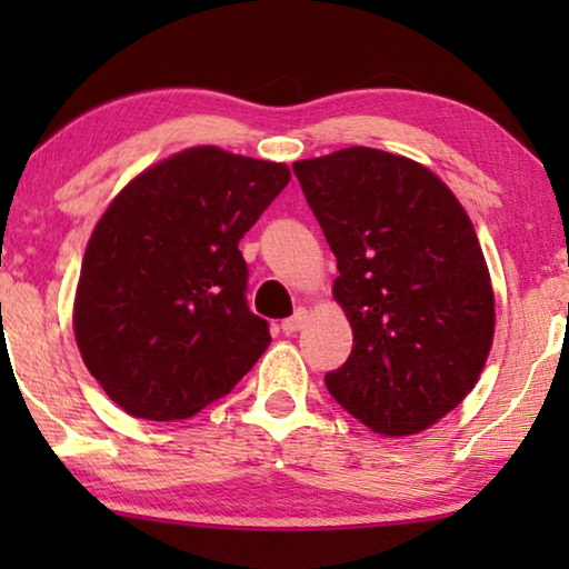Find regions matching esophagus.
I'll return each instance as SVG.
<instances>
[{
	"label": "esophagus",
	"mask_w": 569,
	"mask_h": 569,
	"mask_svg": "<svg viewBox=\"0 0 569 569\" xmlns=\"http://www.w3.org/2000/svg\"><path fill=\"white\" fill-rule=\"evenodd\" d=\"M306 321H308V310H298V313L295 316H290V318H284L282 321V331L284 333H295V331H300L302 326H306Z\"/></svg>",
	"instance_id": "obj_1"
}]
</instances>
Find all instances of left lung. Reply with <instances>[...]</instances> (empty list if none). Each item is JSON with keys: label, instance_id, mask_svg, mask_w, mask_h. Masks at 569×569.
Here are the masks:
<instances>
[{"label": "left lung", "instance_id": "left-lung-1", "mask_svg": "<svg viewBox=\"0 0 569 569\" xmlns=\"http://www.w3.org/2000/svg\"><path fill=\"white\" fill-rule=\"evenodd\" d=\"M292 170L337 256L333 300L352 326V355L326 388L383 438L430 430L477 386L495 339L469 214L403 154L349 147Z\"/></svg>", "mask_w": 569, "mask_h": 569}]
</instances>
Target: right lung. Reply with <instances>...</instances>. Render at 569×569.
<instances>
[{
    "label": "right lung",
    "instance_id": "1",
    "mask_svg": "<svg viewBox=\"0 0 569 569\" xmlns=\"http://www.w3.org/2000/svg\"><path fill=\"white\" fill-rule=\"evenodd\" d=\"M287 183L284 162L201 144L144 168L100 214L72 323L90 376L127 415L189 419L267 352L238 243Z\"/></svg>",
    "mask_w": 569,
    "mask_h": 569
}]
</instances>
